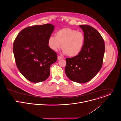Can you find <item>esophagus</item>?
<instances>
[{
  "mask_svg": "<svg viewBox=\"0 0 121 121\" xmlns=\"http://www.w3.org/2000/svg\"><path fill=\"white\" fill-rule=\"evenodd\" d=\"M62 59V57H61L60 56H58V60H60V59Z\"/></svg>",
  "mask_w": 121,
  "mask_h": 121,
  "instance_id": "esophagus-1",
  "label": "esophagus"
}]
</instances>
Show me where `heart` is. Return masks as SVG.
I'll list each match as a JSON object with an SVG mask.
<instances>
[{"instance_id": "heart-1", "label": "heart", "mask_w": 121, "mask_h": 121, "mask_svg": "<svg viewBox=\"0 0 121 121\" xmlns=\"http://www.w3.org/2000/svg\"><path fill=\"white\" fill-rule=\"evenodd\" d=\"M56 36H50L48 45L53 51H57L61 47L63 53L70 57L78 55L82 50L85 41L84 34L75 30L65 28L55 34Z\"/></svg>"}]
</instances>
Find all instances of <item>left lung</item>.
Wrapping results in <instances>:
<instances>
[{
	"label": "left lung",
	"mask_w": 121,
	"mask_h": 121,
	"mask_svg": "<svg viewBox=\"0 0 121 121\" xmlns=\"http://www.w3.org/2000/svg\"><path fill=\"white\" fill-rule=\"evenodd\" d=\"M85 36L82 50L72 58H66L65 73L72 81L85 83L100 70L105 52V43L99 33L88 25H80Z\"/></svg>",
	"instance_id": "left-lung-1"
}]
</instances>
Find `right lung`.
I'll return each mask as SVG.
<instances>
[{
	"label": "right lung",
	"mask_w": 121,
	"mask_h": 121,
	"mask_svg": "<svg viewBox=\"0 0 121 121\" xmlns=\"http://www.w3.org/2000/svg\"><path fill=\"white\" fill-rule=\"evenodd\" d=\"M54 26L48 23L29 26L22 30L13 43V51L18 69L30 82L48 79L51 65L57 60V53L48 45Z\"/></svg>",
	"instance_id": "obj_1"
}]
</instances>
